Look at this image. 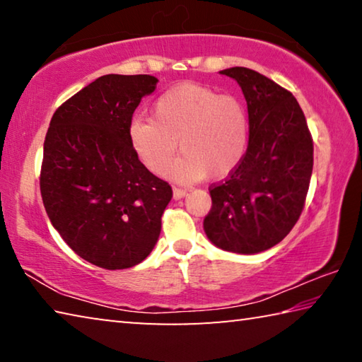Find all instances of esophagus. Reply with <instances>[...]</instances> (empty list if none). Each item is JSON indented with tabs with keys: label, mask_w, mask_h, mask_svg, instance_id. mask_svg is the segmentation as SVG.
<instances>
[{
	"label": "esophagus",
	"mask_w": 362,
	"mask_h": 362,
	"mask_svg": "<svg viewBox=\"0 0 362 362\" xmlns=\"http://www.w3.org/2000/svg\"><path fill=\"white\" fill-rule=\"evenodd\" d=\"M183 196H187V189L174 187V199H182Z\"/></svg>",
	"instance_id": "1"
}]
</instances>
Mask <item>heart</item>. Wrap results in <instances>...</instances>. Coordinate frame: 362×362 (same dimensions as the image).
Here are the masks:
<instances>
[{"label":"heart","mask_w":362,"mask_h":362,"mask_svg":"<svg viewBox=\"0 0 362 362\" xmlns=\"http://www.w3.org/2000/svg\"><path fill=\"white\" fill-rule=\"evenodd\" d=\"M250 122L247 108L235 95L207 86L185 83L166 90L153 103L151 119L134 118L127 127L131 148L155 175H164L177 145L182 156L174 179L220 180L235 173L247 153Z\"/></svg>","instance_id":"heart-1"}]
</instances>
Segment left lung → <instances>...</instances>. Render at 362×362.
Listing matches in <instances>:
<instances>
[{
  "mask_svg": "<svg viewBox=\"0 0 362 362\" xmlns=\"http://www.w3.org/2000/svg\"><path fill=\"white\" fill-rule=\"evenodd\" d=\"M220 73L241 86L250 136L243 163L209 188L212 207L204 231L220 249L257 254L283 241L303 211L313 173V139L289 90L244 66Z\"/></svg>",
  "mask_w": 362,
  "mask_h": 362,
  "instance_id": "obj_1",
  "label": "left lung"
}]
</instances>
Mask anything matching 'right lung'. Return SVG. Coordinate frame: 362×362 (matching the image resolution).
I'll use <instances>...</instances> for the list:
<instances>
[{
	"label": "right lung",
	"instance_id": "right-lung-1",
	"mask_svg": "<svg viewBox=\"0 0 362 362\" xmlns=\"http://www.w3.org/2000/svg\"><path fill=\"white\" fill-rule=\"evenodd\" d=\"M158 79L105 75L54 113L46 134L40 188L62 240L93 265L124 269L145 260L173 198L131 148L127 127Z\"/></svg>",
	"mask_w": 362,
	"mask_h": 362
}]
</instances>
